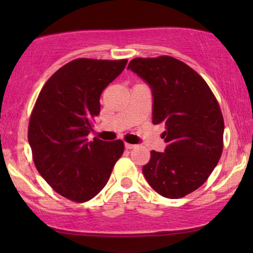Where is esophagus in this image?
<instances>
[{"label": "esophagus", "instance_id": "esophagus-1", "mask_svg": "<svg viewBox=\"0 0 253 253\" xmlns=\"http://www.w3.org/2000/svg\"><path fill=\"white\" fill-rule=\"evenodd\" d=\"M134 147H136V145L126 143V150H132V148H134Z\"/></svg>", "mask_w": 253, "mask_h": 253}]
</instances>
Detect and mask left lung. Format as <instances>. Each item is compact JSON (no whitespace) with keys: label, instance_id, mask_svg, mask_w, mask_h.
<instances>
[{"label":"left lung","instance_id":"obj_1","mask_svg":"<svg viewBox=\"0 0 253 253\" xmlns=\"http://www.w3.org/2000/svg\"><path fill=\"white\" fill-rule=\"evenodd\" d=\"M127 69L153 93V124H162L167 147L151 151L143 174L159 195L182 198L200 188L219 162L224 122L219 102L202 76L177 58L137 57Z\"/></svg>","mask_w":253,"mask_h":253}]
</instances>
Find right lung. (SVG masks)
Here are the masks:
<instances>
[{
    "instance_id": "obj_1",
    "label": "right lung",
    "mask_w": 253,
    "mask_h": 253,
    "mask_svg": "<svg viewBox=\"0 0 253 253\" xmlns=\"http://www.w3.org/2000/svg\"><path fill=\"white\" fill-rule=\"evenodd\" d=\"M124 60L77 58L46 82L31 113L27 138L33 162L54 191L84 203L108 182L124 143L88 141L103 89L124 70Z\"/></svg>"
}]
</instances>
